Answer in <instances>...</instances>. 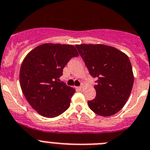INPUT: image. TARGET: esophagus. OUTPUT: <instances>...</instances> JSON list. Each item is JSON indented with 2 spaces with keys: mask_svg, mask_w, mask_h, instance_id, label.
Here are the masks:
<instances>
[{
  "mask_svg": "<svg viewBox=\"0 0 150 150\" xmlns=\"http://www.w3.org/2000/svg\"><path fill=\"white\" fill-rule=\"evenodd\" d=\"M77 88H78V90H81L82 88H83V86H80V87H77Z\"/></svg>",
  "mask_w": 150,
  "mask_h": 150,
  "instance_id": "esophagus-1",
  "label": "esophagus"
}]
</instances>
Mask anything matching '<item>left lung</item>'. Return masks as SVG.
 Returning a JSON list of instances; mask_svg holds the SVG:
<instances>
[{
    "label": "left lung",
    "mask_w": 150,
    "mask_h": 150,
    "mask_svg": "<svg viewBox=\"0 0 150 150\" xmlns=\"http://www.w3.org/2000/svg\"><path fill=\"white\" fill-rule=\"evenodd\" d=\"M75 47L90 75L96 79V96L87 102L90 108L103 117L117 114L128 100L134 83L128 56L114 47L100 44Z\"/></svg>",
    "instance_id": "left-lung-1"
}]
</instances>
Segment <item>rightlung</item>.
Instances as JSON below:
<instances>
[{
	"label": "right lung",
	"instance_id": "1",
	"mask_svg": "<svg viewBox=\"0 0 150 150\" xmlns=\"http://www.w3.org/2000/svg\"><path fill=\"white\" fill-rule=\"evenodd\" d=\"M78 56L75 46L47 43L32 50L24 59L19 80L31 107L48 118L57 117L69 107L75 89L60 81L63 69Z\"/></svg>",
	"mask_w": 150,
	"mask_h": 150
}]
</instances>
